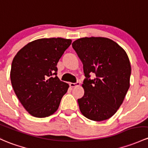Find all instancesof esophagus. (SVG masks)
Wrapping results in <instances>:
<instances>
[{"label": "esophagus", "mask_w": 148, "mask_h": 148, "mask_svg": "<svg viewBox=\"0 0 148 148\" xmlns=\"http://www.w3.org/2000/svg\"><path fill=\"white\" fill-rule=\"evenodd\" d=\"M69 85H70V86L72 87V88H73V87L79 86V85H80V83H79V82H76V83H70Z\"/></svg>", "instance_id": "1"}]
</instances>
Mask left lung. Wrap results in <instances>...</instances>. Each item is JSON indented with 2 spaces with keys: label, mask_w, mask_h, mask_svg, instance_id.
<instances>
[{
  "label": "left lung",
  "mask_w": 148,
  "mask_h": 148,
  "mask_svg": "<svg viewBox=\"0 0 148 148\" xmlns=\"http://www.w3.org/2000/svg\"><path fill=\"white\" fill-rule=\"evenodd\" d=\"M83 63L84 95L78 99L79 109L87 119L102 121L112 117L130 87L131 66L126 52L106 37H83L72 43ZM95 73L94 79H90Z\"/></svg>",
  "instance_id": "left-lung-1"
}]
</instances>
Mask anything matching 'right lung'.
Returning a JSON list of instances; mask_svg holds the SVG:
<instances>
[{"label": "right lung", "mask_w": 148, "mask_h": 148, "mask_svg": "<svg viewBox=\"0 0 148 148\" xmlns=\"http://www.w3.org/2000/svg\"><path fill=\"white\" fill-rule=\"evenodd\" d=\"M69 39L42 38L26 45L12 60L10 81L22 105L32 116L57 111L69 84L57 77V65L70 46Z\"/></svg>", "instance_id": "1"}]
</instances>
